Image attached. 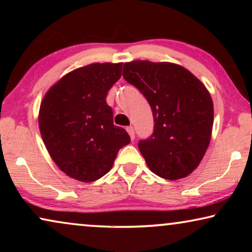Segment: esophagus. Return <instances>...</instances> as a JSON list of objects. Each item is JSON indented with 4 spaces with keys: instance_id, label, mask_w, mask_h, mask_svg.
<instances>
[{
    "instance_id": "esophagus-1",
    "label": "esophagus",
    "mask_w": 252,
    "mask_h": 252,
    "mask_svg": "<svg viewBox=\"0 0 252 252\" xmlns=\"http://www.w3.org/2000/svg\"><path fill=\"white\" fill-rule=\"evenodd\" d=\"M126 130H127V132H128L129 136H130V139H132V140L135 139V133H134V128H133L132 126H128V127H127Z\"/></svg>"
}]
</instances>
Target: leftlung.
Instances as JSON below:
<instances>
[{"label": "left lung", "mask_w": 252, "mask_h": 252, "mask_svg": "<svg viewBox=\"0 0 252 252\" xmlns=\"http://www.w3.org/2000/svg\"><path fill=\"white\" fill-rule=\"evenodd\" d=\"M123 77L144 95L154 115V133L139 142L148 167L158 177L178 180L198 166L213 126V103L204 85L178 64L134 61Z\"/></svg>", "instance_id": "obj_1"}]
</instances>
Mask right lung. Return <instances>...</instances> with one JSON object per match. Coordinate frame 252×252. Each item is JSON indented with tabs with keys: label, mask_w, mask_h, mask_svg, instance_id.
<instances>
[{
	"label": "right lung",
	"mask_w": 252,
	"mask_h": 252,
	"mask_svg": "<svg viewBox=\"0 0 252 252\" xmlns=\"http://www.w3.org/2000/svg\"><path fill=\"white\" fill-rule=\"evenodd\" d=\"M123 63H93L65 74L46 93L39 127L50 157L61 171L82 182L111 170L119 149L130 142L113 125L110 88L122 77Z\"/></svg>",
	"instance_id": "right-lung-1"
}]
</instances>
